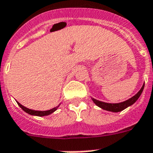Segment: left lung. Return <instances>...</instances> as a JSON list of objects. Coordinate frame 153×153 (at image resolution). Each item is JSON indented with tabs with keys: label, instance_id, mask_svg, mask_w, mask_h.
I'll return each instance as SVG.
<instances>
[{
	"label": "left lung",
	"instance_id": "8db88e82",
	"mask_svg": "<svg viewBox=\"0 0 153 153\" xmlns=\"http://www.w3.org/2000/svg\"><path fill=\"white\" fill-rule=\"evenodd\" d=\"M144 87H145V84H143L141 88L139 90V91L136 95H134L133 97L129 98V100H126V101H123V102H117V103H111V102H102V101H100V100H97L94 98H91V100L93 101L94 103L98 106L100 108H102V110H105V111H111V112H119V111H122L123 110H125L126 108H127L128 107H130L131 105H133L134 102H136L137 100H138V98L140 97V96L141 95L143 91V89H144Z\"/></svg>",
	"mask_w": 153,
	"mask_h": 153
}]
</instances>
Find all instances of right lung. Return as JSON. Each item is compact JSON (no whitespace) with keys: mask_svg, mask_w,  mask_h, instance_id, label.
<instances>
[{"mask_svg":"<svg viewBox=\"0 0 153 153\" xmlns=\"http://www.w3.org/2000/svg\"><path fill=\"white\" fill-rule=\"evenodd\" d=\"M17 104L19 105V107L21 108L23 111H24L26 113L29 114H30V115H34V116H39V117H43V116H47V115H50L51 114L53 113L54 111H57V108L59 107L60 104L58 105V106H57V107H53V108H52V109L51 110H48V111H35V110H31V109H29V108H27L26 107H24V106H23L22 104H20L19 102H17Z\"/></svg>","mask_w":153,"mask_h":153,"instance_id":"right-lung-1","label":"right lung"}]
</instances>
